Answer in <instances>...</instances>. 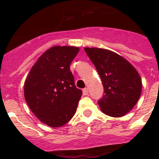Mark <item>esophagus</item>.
<instances>
[{
    "mask_svg": "<svg viewBox=\"0 0 159 159\" xmlns=\"http://www.w3.org/2000/svg\"><path fill=\"white\" fill-rule=\"evenodd\" d=\"M82 94H83V96L88 95V89L87 88H84V89L82 90Z\"/></svg>",
    "mask_w": 159,
    "mask_h": 159,
    "instance_id": "esophagus-1",
    "label": "esophagus"
}]
</instances>
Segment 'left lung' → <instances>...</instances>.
Here are the masks:
<instances>
[{
	"label": "left lung",
	"instance_id": "obj_1",
	"mask_svg": "<svg viewBox=\"0 0 159 159\" xmlns=\"http://www.w3.org/2000/svg\"><path fill=\"white\" fill-rule=\"evenodd\" d=\"M84 50L97 68L104 87V95L98 101L101 110L112 117L125 116L140 97L142 82L138 72L112 51L97 48Z\"/></svg>",
	"mask_w": 159,
	"mask_h": 159
}]
</instances>
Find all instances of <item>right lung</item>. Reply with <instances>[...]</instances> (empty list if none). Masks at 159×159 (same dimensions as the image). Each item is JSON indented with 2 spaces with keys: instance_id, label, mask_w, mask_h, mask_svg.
<instances>
[{
  "instance_id": "1",
  "label": "right lung",
  "mask_w": 159,
  "mask_h": 159,
  "mask_svg": "<svg viewBox=\"0 0 159 159\" xmlns=\"http://www.w3.org/2000/svg\"><path fill=\"white\" fill-rule=\"evenodd\" d=\"M78 51L72 46L52 47L39 57L26 77V102L47 125H63L76 112L82 91L75 86L70 64Z\"/></svg>"
}]
</instances>
